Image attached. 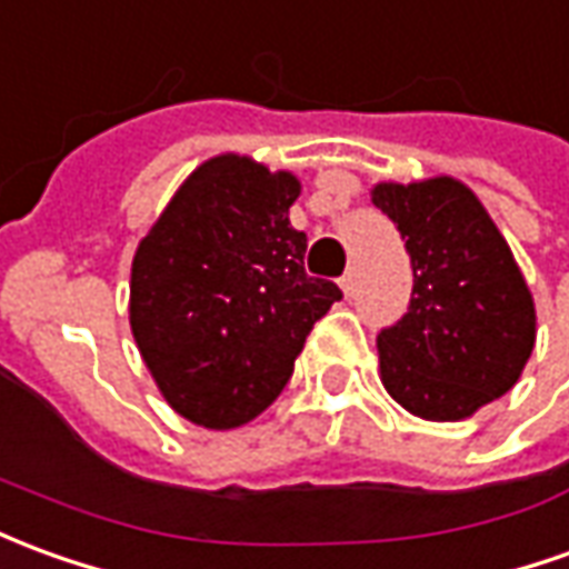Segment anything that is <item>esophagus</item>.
Segmentation results:
<instances>
[{
	"mask_svg": "<svg viewBox=\"0 0 569 569\" xmlns=\"http://www.w3.org/2000/svg\"><path fill=\"white\" fill-rule=\"evenodd\" d=\"M353 283H357V273H353V268H351V271L345 273V277H341V280H339L341 292H345V296H351V292H353Z\"/></svg>",
	"mask_w": 569,
	"mask_h": 569,
	"instance_id": "34e87169",
	"label": "esophagus"
}]
</instances>
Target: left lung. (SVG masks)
<instances>
[{
  "mask_svg": "<svg viewBox=\"0 0 569 569\" xmlns=\"http://www.w3.org/2000/svg\"><path fill=\"white\" fill-rule=\"evenodd\" d=\"M369 197L412 261L409 311L376 339L381 385L419 419L462 422L520 379L536 345L533 292L459 178L379 181Z\"/></svg>",
  "mask_w": 569,
  "mask_h": 569,
  "instance_id": "left-lung-1",
  "label": "left lung"
}]
</instances>
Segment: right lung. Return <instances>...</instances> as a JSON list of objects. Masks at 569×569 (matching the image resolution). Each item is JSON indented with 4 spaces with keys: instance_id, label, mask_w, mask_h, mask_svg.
<instances>
[{
    "instance_id": "obj_1",
    "label": "right lung",
    "mask_w": 569,
    "mask_h": 569,
    "mask_svg": "<svg viewBox=\"0 0 569 569\" xmlns=\"http://www.w3.org/2000/svg\"><path fill=\"white\" fill-rule=\"evenodd\" d=\"M301 181L240 153L200 162L138 243L129 326L166 403L230 431L271 407L341 289L305 273Z\"/></svg>"
}]
</instances>
